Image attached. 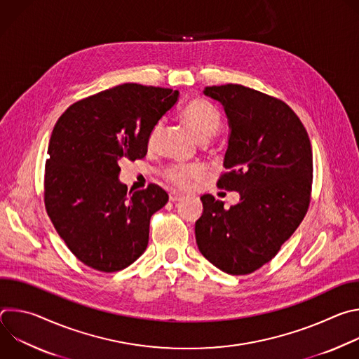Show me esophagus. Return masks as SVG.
<instances>
[{
	"instance_id": "obj_1",
	"label": "esophagus",
	"mask_w": 359,
	"mask_h": 359,
	"mask_svg": "<svg viewBox=\"0 0 359 359\" xmlns=\"http://www.w3.org/2000/svg\"><path fill=\"white\" fill-rule=\"evenodd\" d=\"M180 198H182V194H180V193L173 191V193H170V194H169V200H170V201H173V203H175V201H179Z\"/></svg>"
}]
</instances>
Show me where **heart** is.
Returning <instances> with one entry per match:
<instances>
[{"label":"heart","mask_w":359,"mask_h":359,"mask_svg":"<svg viewBox=\"0 0 359 359\" xmlns=\"http://www.w3.org/2000/svg\"><path fill=\"white\" fill-rule=\"evenodd\" d=\"M182 118L189 129L201 140H208L215 136L222 126V115L219 109L213 104H210L209 100L203 97H196L187 102L182 111ZM161 130V123H156L151 128L147 137V143L150 146L156 142ZM200 175L201 168L198 165H172L165 170L163 177L177 187H184L191 179H196Z\"/></svg>","instance_id":"heart-1"}]
</instances>
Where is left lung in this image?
Segmentation results:
<instances>
[{
	"label": "left lung",
	"mask_w": 359,
	"mask_h": 359,
	"mask_svg": "<svg viewBox=\"0 0 359 359\" xmlns=\"http://www.w3.org/2000/svg\"><path fill=\"white\" fill-rule=\"evenodd\" d=\"M224 107L230 139L217 187L238 191L230 209L201 196L196 243L213 266L245 276L270 263L306 215L313 186V149L302 122L278 97L227 83L208 86Z\"/></svg>",
	"instance_id": "1"
}]
</instances>
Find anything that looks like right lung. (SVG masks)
<instances>
[{"instance_id":"add662e5","label":"right lung","mask_w":359,"mask_h":359,"mask_svg":"<svg viewBox=\"0 0 359 359\" xmlns=\"http://www.w3.org/2000/svg\"><path fill=\"white\" fill-rule=\"evenodd\" d=\"M177 90L123 83L81 99L58 119L43 177L46 213L85 266L126 269L144 252L150 217L168 203L158 184L129 191L119 161L146 156L151 128L176 104Z\"/></svg>"}]
</instances>
